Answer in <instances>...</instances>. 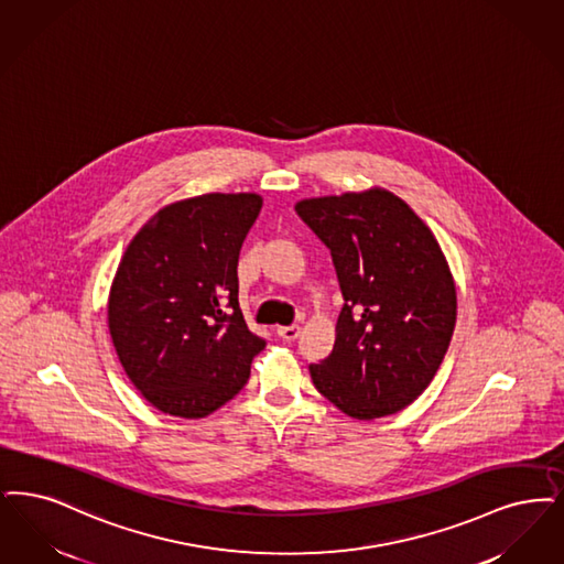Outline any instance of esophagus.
I'll return each instance as SVG.
<instances>
[{
    "label": "esophagus",
    "instance_id": "1",
    "mask_svg": "<svg viewBox=\"0 0 564 564\" xmlns=\"http://www.w3.org/2000/svg\"><path fill=\"white\" fill-rule=\"evenodd\" d=\"M276 336L285 341H293L300 336V325H290V327H276Z\"/></svg>",
    "mask_w": 564,
    "mask_h": 564
}]
</instances>
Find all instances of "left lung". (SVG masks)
<instances>
[{
    "label": "left lung",
    "instance_id": "8db88e82",
    "mask_svg": "<svg viewBox=\"0 0 564 564\" xmlns=\"http://www.w3.org/2000/svg\"><path fill=\"white\" fill-rule=\"evenodd\" d=\"M295 212L332 251L344 295L334 350L308 367L316 390L355 420L405 409L434 380L457 318L436 237L380 186L302 199Z\"/></svg>",
    "mask_w": 564,
    "mask_h": 564
}]
</instances>
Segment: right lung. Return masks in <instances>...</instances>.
Instances as JSON below:
<instances>
[{
    "mask_svg": "<svg viewBox=\"0 0 564 564\" xmlns=\"http://www.w3.org/2000/svg\"><path fill=\"white\" fill-rule=\"evenodd\" d=\"M256 193H207L153 214L123 251L107 323L130 382L151 405L199 420L248 383L267 346L239 308V251Z\"/></svg>",
    "mask_w": 564,
    "mask_h": 564,
    "instance_id": "obj_1",
    "label": "right lung"
}]
</instances>
